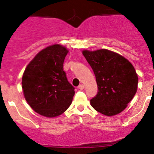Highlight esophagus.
I'll use <instances>...</instances> for the list:
<instances>
[{
	"mask_svg": "<svg viewBox=\"0 0 154 154\" xmlns=\"http://www.w3.org/2000/svg\"><path fill=\"white\" fill-rule=\"evenodd\" d=\"M78 89H80V90H84V86L83 85V84H80L78 87Z\"/></svg>",
	"mask_w": 154,
	"mask_h": 154,
	"instance_id": "1",
	"label": "esophagus"
}]
</instances>
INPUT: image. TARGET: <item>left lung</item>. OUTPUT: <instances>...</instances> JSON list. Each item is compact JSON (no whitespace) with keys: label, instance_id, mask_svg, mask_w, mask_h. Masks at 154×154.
<instances>
[{"label":"left lung","instance_id":"1","mask_svg":"<svg viewBox=\"0 0 154 154\" xmlns=\"http://www.w3.org/2000/svg\"><path fill=\"white\" fill-rule=\"evenodd\" d=\"M82 53L93 69L98 87L91 106L106 116L122 112L137 92L138 77L134 67L125 57L109 50Z\"/></svg>","mask_w":154,"mask_h":154}]
</instances>
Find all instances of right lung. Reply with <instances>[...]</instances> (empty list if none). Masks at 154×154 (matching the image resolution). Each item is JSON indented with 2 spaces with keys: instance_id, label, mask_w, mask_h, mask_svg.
Listing matches in <instances>:
<instances>
[{
  "instance_id": "right-lung-1",
  "label": "right lung",
  "mask_w": 154,
  "mask_h": 154,
  "mask_svg": "<svg viewBox=\"0 0 154 154\" xmlns=\"http://www.w3.org/2000/svg\"><path fill=\"white\" fill-rule=\"evenodd\" d=\"M67 53L63 45H52L40 51L26 67L22 78L24 97L41 116H60L72 103L74 87L63 69Z\"/></svg>"
}]
</instances>
